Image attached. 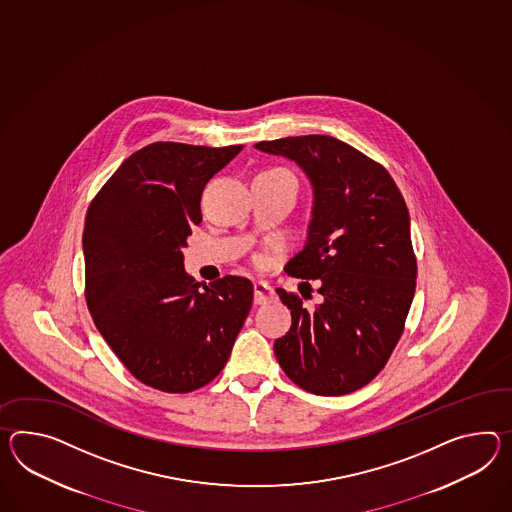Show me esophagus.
Segmentation results:
<instances>
[{
  "label": "esophagus",
  "instance_id": "34e87169",
  "mask_svg": "<svg viewBox=\"0 0 512 512\" xmlns=\"http://www.w3.org/2000/svg\"><path fill=\"white\" fill-rule=\"evenodd\" d=\"M253 292H255V303L257 305H264L268 301H272L275 298L274 288L270 287L266 281H255L253 285Z\"/></svg>",
  "mask_w": 512,
  "mask_h": 512
}]
</instances>
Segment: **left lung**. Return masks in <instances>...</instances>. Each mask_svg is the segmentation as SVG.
Returning <instances> with one entry per match:
<instances>
[{"mask_svg": "<svg viewBox=\"0 0 512 512\" xmlns=\"http://www.w3.org/2000/svg\"><path fill=\"white\" fill-rule=\"evenodd\" d=\"M255 148L296 161L314 188L307 244L285 272L305 279L307 300L316 281L320 303L307 309L296 292L275 290L292 314L275 357L311 394L355 392L385 368L411 309L418 268L409 209L387 168L338 138H277Z\"/></svg>", "mask_w": 512, "mask_h": 512, "instance_id": "8db88e82", "label": "left lung"}]
</instances>
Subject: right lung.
<instances>
[{
    "label": "right lung",
    "instance_id": "1",
    "mask_svg": "<svg viewBox=\"0 0 512 512\" xmlns=\"http://www.w3.org/2000/svg\"><path fill=\"white\" fill-rule=\"evenodd\" d=\"M244 146L153 142L133 153L88 205L85 300L101 337L140 383L187 394L224 370L250 314L253 285H201L183 268L201 192Z\"/></svg>",
    "mask_w": 512,
    "mask_h": 512
}]
</instances>
